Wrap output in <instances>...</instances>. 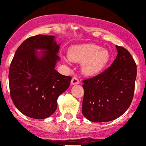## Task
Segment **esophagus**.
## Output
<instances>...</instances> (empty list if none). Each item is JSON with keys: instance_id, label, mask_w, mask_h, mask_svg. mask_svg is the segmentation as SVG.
Instances as JSON below:
<instances>
[{"instance_id": "esophagus-1", "label": "esophagus", "mask_w": 146, "mask_h": 146, "mask_svg": "<svg viewBox=\"0 0 146 146\" xmlns=\"http://www.w3.org/2000/svg\"><path fill=\"white\" fill-rule=\"evenodd\" d=\"M79 83V80L78 79V78L76 76H74V77L72 79L71 81V84H77Z\"/></svg>"}]
</instances>
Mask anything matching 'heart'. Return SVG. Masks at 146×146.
<instances>
[{
  "mask_svg": "<svg viewBox=\"0 0 146 146\" xmlns=\"http://www.w3.org/2000/svg\"><path fill=\"white\" fill-rule=\"evenodd\" d=\"M69 58L74 62L82 63V72L92 76L102 71L109 60V53L94 44L74 45L70 48Z\"/></svg>",
  "mask_w": 146,
  "mask_h": 146,
  "instance_id": "obj_1",
  "label": "heart"
}]
</instances>
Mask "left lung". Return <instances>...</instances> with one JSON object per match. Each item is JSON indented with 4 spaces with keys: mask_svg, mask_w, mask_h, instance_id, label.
Here are the masks:
<instances>
[{
    "mask_svg": "<svg viewBox=\"0 0 146 146\" xmlns=\"http://www.w3.org/2000/svg\"><path fill=\"white\" fill-rule=\"evenodd\" d=\"M118 54L103 72L83 80L82 114L92 122H107L123 114L132 102L136 64L129 52L116 46Z\"/></svg>",
    "mask_w": 146,
    "mask_h": 146,
    "instance_id": "1",
    "label": "left lung"
}]
</instances>
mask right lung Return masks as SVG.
Instances as JSON below:
<instances>
[{
	"mask_svg": "<svg viewBox=\"0 0 146 146\" xmlns=\"http://www.w3.org/2000/svg\"><path fill=\"white\" fill-rule=\"evenodd\" d=\"M52 35H37L25 40L15 53L9 69L10 94L17 109L28 117L43 119L54 113L57 98L72 77L54 69L60 45ZM35 49H42L37 56Z\"/></svg>",
	"mask_w": 146,
	"mask_h": 146,
	"instance_id": "right-lung-1",
	"label": "right lung"
}]
</instances>
